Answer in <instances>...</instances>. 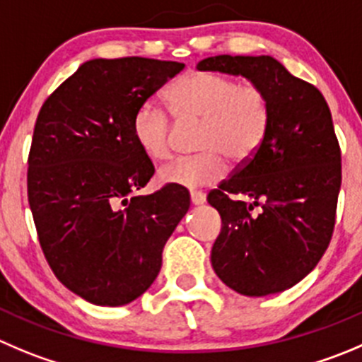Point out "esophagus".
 <instances>
[{"label":"esophagus","instance_id":"34e87169","mask_svg":"<svg viewBox=\"0 0 362 362\" xmlns=\"http://www.w3.org/2000/svg\"><path fill=\"white\" fill-rule=\"evenodd\" d=\"M190 201L194 206H202L206 202V194H202V192H190Z\"/></svg>","mask_w":362,"mask_h":362}]
</instances>
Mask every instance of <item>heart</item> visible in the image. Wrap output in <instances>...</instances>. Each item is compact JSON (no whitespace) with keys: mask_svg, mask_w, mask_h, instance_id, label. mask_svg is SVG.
<instances>
[{"mask_svg":"<svg viewBox=\"0 0 362 362\" xmlns=\"http://www.w3.org/2000/svg\"><path fill=\"white\" fill-rule=\"evenodd\" d=\"M167 101L179 119L202 120L199 151L160 168V181L170 187L201 188L226 175L229 156L249 161L270 129V103L261 87L238 83L218 72L195 71L181 76L167 90ZM133 139L151 160H165L172 149V124L153 103H144L133 115Z\"/></svg>","mask_w":362,"mask_h":362,"instance_id":"heart-1","label":"heart"}]
</instances>
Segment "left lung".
Instances as JSON below:
<instances>
[{"label":"left lung","instance_id":"left-lung-1","mask_svg":"<svg viewBox=\"0 0 362 362\" xmlns=\"http://www.w3.org/2000/svg\"><path fill=\"white\" fill-rule=\"evenodd\" d=\"M197 69L243 76L270 103L264 144L208 202L222 218L211 249L220 281L245 297L281 293L318 264L332 236L341 153L330 110L318 88L272 57L218 54ZM235 194L251 202L230 199Z\"/></svg>","mask_w":362,"mask_h":362}]
</instances>
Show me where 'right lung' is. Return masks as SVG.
<instances>
[{
  "instance_id": "obj_1",
  "label": "right lung",
  "mask_w": 362,
  "mask_h": 362,
  "mask_svg": "<svg viewBox=\"0 0 362 362\" xmlns=\"http://www.w3.org/2000/svg\"><path fill=\"white\" fill-rule=\"evenodd\" d=\"M179 62L94 58L40 108L28 158L39 242L65 288L105 308L146 293L190 195L165 187L135 195L154 167L133 139L140 105L183 71Z\"/></svg>"
}]
</instances>
